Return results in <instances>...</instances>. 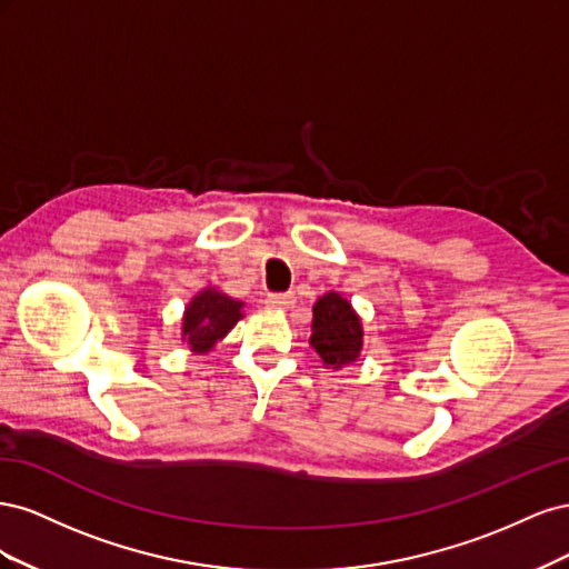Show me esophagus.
Here are the masks:
<instances>
[{"instance_id": "1", "label": "esophagus", "mask_w": 569, "mask_h": 569, "mask_svg": "<svg viewBox=\"0 0 569 569\" xmlns=\"http://www.w3.org/2000/svg\"><path fill=\"white\" fill-rule=\"evenodd\" d=\"M266 303L270 308H280V311H282V308H289L291 303H295V297H291V295H268Z\"/></svg>"}]
</instances>
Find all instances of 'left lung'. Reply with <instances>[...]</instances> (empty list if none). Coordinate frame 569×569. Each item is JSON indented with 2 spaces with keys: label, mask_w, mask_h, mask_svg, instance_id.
Listing matches in <instances>:
<instances>
[{
  "label": "left lung",
  "mask_w": 569,
  "mask_h": 569,
  "mask_svg": "<svg viewBox=\"0 0 569 569\" xmlns=\"http://www.w3.org/2000/svg\"><path fill=\"white\" fill-rule=\"evenodd\" d=\"M311 347L325 368H343L353 363L363 349V322L353 306L337 291H327L313 306Z\"/></svg>",
  "instance_id": "1"
}]
</instances>
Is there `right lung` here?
Here are the masks:
<instances>
[{
  "instance_id": "add662e5",
  "label": "right lung",
  "mask_w": 569,
  "mask_h": 569,
  "mask_svg": "<svg viewBox=\"0 0 569 569\" xmlns=\"http://www.w3.org/2000/svg\"><path fill=\"white\" fill-rule=\"evenodd\" d=\"M244 303L216 287H206L187 303L182 318V341L192 353H209L226 337L237 320H242Z\"/></svg>"
}]
</instances>
